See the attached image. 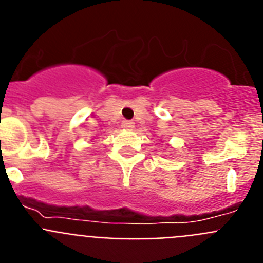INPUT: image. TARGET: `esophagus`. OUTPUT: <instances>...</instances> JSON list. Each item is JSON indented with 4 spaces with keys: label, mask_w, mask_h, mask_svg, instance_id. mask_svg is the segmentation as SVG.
<instances>
[{
    "label": "esophagus",
    "mask_w": 263,
    "mask_h": 263,
    "mask_svg": "<svg viewBox=\"0 0 263 263\" xmlns=\"http://www.w3.org/2000/svg\"><path fill=\"white\" fill-rule=\"evenodd\" d=\"M122 127L127 130H133L134 127H136V124H134L133 121H124V122H122Z\"/></svg>",
    "instance_id": "1"
}]
</instances>
